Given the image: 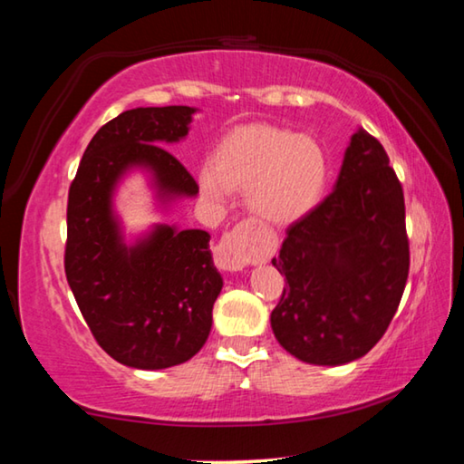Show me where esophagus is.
Returning a JSON list of instances; mask_svg holds the SVG:
<instances>
[{
  "label": "esophagus",
  "mask_w": 464,
  "mask_h": 464,
  "mask_svg": "<svg viewBox=\"0 0 464 464\" xmlns=\"http://www.w3.org/2000/svg\"><path fill=\"white\" fill-rule=\"evenodd\" d=\"M249 247H247V225H237L227 231L215 249V262L218 268L239 272L249 264Z\"/></svg>",
  "instance_id": "obj_1"
}]
</instances>
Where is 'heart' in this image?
Masks as SVG:
<instances>
[{
    "label": "heart",
    "mask_w": 464,
    "mask_h": 464,
    "mask_svg": "<svg viewBox=\"0 0 464 464\" xmlns=\"http://www.w3.org/2000/svg\"><path fill=\"white\" fill-rule=\"evenodd\" d=\"M329 160L313 137L274 124H251L223 139L215 161L198 169L202 192L223 200L246 190L256 217L270 225H290L317 207L325 192Z\"/></svg>",
    "instance_id": "1"
}]
</instances>
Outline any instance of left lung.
I'll use <instances>...</instances> for the list:
<instances>
[{
    "mask_svg": "<svg viewBox=\"0 0 464 464\" xmlns=\"http://www.w3.org/2000/svg\"><path fill=\"white\" fill-rule=\"evenodd\" d=\"M272 264L286 286L270 315L282 348L337 366L371 352L410 274L403 188L382 145L352 135L332 194L286 229Z\"/></svg>",
    "mask_w": 464,
    "mask_h": 464,
    "instance_id": "1",
    "label": "left lung"
}]
</instances>
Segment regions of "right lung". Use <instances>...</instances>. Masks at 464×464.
<instances>
[{
    "label": "right lung",
    "instance_id": "add662e5",
    "mask_svg": "<svg viewBox=\"0 0 464 464\" xmlns=\"http://www.w3.org/2000/svg\"><path fill=\"white\" fill-rule=\"evenodd\" d=\"M194 112L163 106L119 114L93 135L69 186L67 282L100 348L140 371L190 360L207 342L223 288L207 231L157 225L127 247L112 213L114 186L135 166L151 169L163 200L198 192L160 145L184 139Z\"/></svg>",
    "mask_w": 464,
    "mask_h": 464
}]
</instances>
